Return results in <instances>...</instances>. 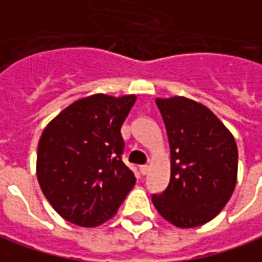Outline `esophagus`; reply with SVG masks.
<instances>
[{
	"mask_svg": "<svg viewBox=\"0 0 262 262\" xmlns=\"http://www.w3.org/2000/svg\"><path fill=\"white\" fill-rule=\"evenodd\" d=\"M139 169H140V173H142V175H146V173L149 172V166H147V165H142Z\"/></svg>",
	"mask_w": 262,
	"mask_h": 262,
	"instance_id": "esophagus-1",
	"label": "esophagus"
}]
</instances>
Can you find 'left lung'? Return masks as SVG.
Wrapping results in <instances>:
<instances>
[{"instance_id":"1","label":"left lung","mask_w":262,"mask_h":262,"mask_svg":"<svg viewBox=\"0 0 262 262\" xmlns=\"http://www.w3.org/2000/svg\"><path fill=\"white\" fill-rule=\"evenodd\" d=\"M170 147V181L152 195L158 212L179 228L215 218L236 183L238 149L212 112L185 97L156 99Z\"/></svg>"}]
</instances>
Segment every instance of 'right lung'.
<instances>
[{"label": "right lung", "mask_w": 262, "mask_h": 262, "mask_svg": "<svg viewBox=\"0 0 262 262\" xmlns=\"http://www.w3.org/2000/svg\"><path fill=\"white\" fill-rule=\"evenodd\" d=\"M135 101V94H93L64 108L42 132L37 178L66 221L97 227L117 212L135 186V173L122 161L120 133Z\"/></svg>", "instance_id": "add662e5"}]
</instances>
